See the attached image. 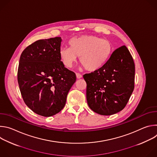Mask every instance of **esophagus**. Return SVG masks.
Listing matches in <instances>:
<instances>
[{
    "mask_svg": "<svg viewBox=\"0 0 157 157\" xmlns=\"http://www.w3.org/2000/svg\"><path fill=\"white\" fill-rule=\"evenodd\" d=\"M76 78H78V79H80V78H82V75H81V74H79V73H76Z\"/></svg>",
    "mask_w": 157,
    "mask_h": 157,
    "instance_id": "1",
    "label": "esophagus"
}]
</instances>
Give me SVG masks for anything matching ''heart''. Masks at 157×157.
Returning a JSON list of instances; mask_svg holds the SVG:
<instances>
[{"label":"heart","mask_w":157,"mask_h":157,"mask_svg":"<svg viewBox=\"0 0 157 157\" xmlns=\"http://www.w3.org/2000/svg\"><path fill=\"white\" fill-rule=\"evenodd\" d=\"M69 47L60 48L59 55L63 64L70 68L76 62L77 56L84 68L89 71H96L109 59L113 47L111 43L94 35H82L69 41Z\"/></svg>","instance_id":"1"}]
</instances>
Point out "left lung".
Masks as SVG:
<instances>
[{
  "label": "left lung",
  "instance_id": "left-lung-1",
  "mask_svg": "<svg viewBox=\"0 0 157 157\" xmlns=\"http://www.w3.org/2000/svg\"><path fill=\"white\" fill-rule=\"evenodd\" d=\"M89 107L100 115L110 116L127 105L134 89L135 64L124 45L112 53L99 70L83 75Z\"/></svg>",
  "mask_w": 157,
  "mask_h": 157
}]
</instances>
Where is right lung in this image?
I'll list each match as a JSON object with an SVG mask.
<instances>
[{
  "label": "right lung",
  "instance_id": "add662e5",
  "mask_svg": "<svg viewBox=\"0 0 157 157\" xmlns=\"http://www.w3.org/2000/svg\"><path fill=\"white\" fill-rule=\"evenodd\" d=\"M61 37L39 40L21 53L17 73L20 91L25 104L44 117L58 114L76 76L64 67L59 55Z\"/></svg>",
  "mask_w": 157,
  "mask_h": 157
}]
</instances>
